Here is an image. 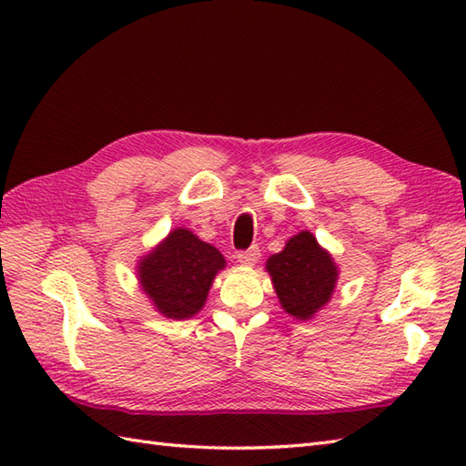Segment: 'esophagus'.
<instances>
[{"mask_svg":"<svg viewBox=\"0 0 466 466\" xmlns=\"http://www.w3.org/2000/svg\"><path fill=\"white\" fill-rule=\"evenodd\" d=\"M259 257H261L259 247L253 245V247H249V249L237 253V261L243 263V265H255L257 261H259Z\"/></svg>","mask_w":466,"mask_h":466,"instance_id":"1","label":"esophagus"}]
</instances>
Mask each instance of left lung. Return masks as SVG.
Instances as JSON below:
<instances>
[{"label": "left lung", "instance_id": "left-lung-1", "mask_svg": "<svg viewBox=\"0 0 466 466\" xmlns=\"http://www.w3.org/2000/svg\"><path fill=\"white\" fill-rule=\"evenodd\" d=\"M267 271L285 311L303 320L329 301L337 283L333 259L309 231L289 239L285 249L267 261Z\"/></svg>", "mask_w": 466, "mask_h": 466}]
</instances>
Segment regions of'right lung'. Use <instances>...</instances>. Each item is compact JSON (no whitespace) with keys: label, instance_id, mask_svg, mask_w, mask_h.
I'll return each instance as SVG.
<instances>
[{"label":"right lung","instance_id":"obj_1","mask_svg":"<svg viewBox=\"0 0 466 466\" xmlns=\"http://www.w3.org/2000/svg\"><path fill=\"white\" fill-rule=\"evenodd\" d=\"M223 255L187 229L169 233L157 249L139 263L143 291L169 319L193 317L203 307Z\"/></svg>","mask_w":466,"mask_h":466}]
</instances>
